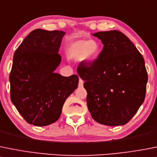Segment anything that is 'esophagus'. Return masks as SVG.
I'll use <instances>...</instances> for the list:
<instances>
[{
	"instance_id": "34e87169",
	"label": "esophagus",
	"mask_w": 157,
	"mask_h": 157,
	"mask_svg": "<svg viewBox=\"0 0 157 157\" xmlns=\"http://www.w3.org/2000/svg\"><path fill=\"white\" fill-rule=\"evenodd\" d=\"M83 80H82L81 78H79V83H78V86H80V87H82V86H83Z\"/></svg>"
}]
</instances>
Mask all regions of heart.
I'll return each instance as SVG.
<instances>
[{"mask_svg":"<svg viewBox=\"0 0 157 157\" xmlns=\"http://www.w3.org/2000/svg\"><path fill=\"white\" fill-rule=\"evenodd\" d=\"M99 50L100 47L95 40L86 41L84 40H78L70 44L67 53L71 58H80L85 61H90L97 57Z\"/></svg>","mask_w":157,"mask_h":157,"instance_id":"heart-1","label":"heart"}]
</instances>
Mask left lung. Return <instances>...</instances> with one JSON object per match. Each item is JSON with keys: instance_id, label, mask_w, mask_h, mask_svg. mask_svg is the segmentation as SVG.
<instances>
[{"instance_id": "left-lung-1", "label": "left lung", "mask_w": 157, "mask_h": 157, "mask_svg": "<svg viewBox=\"0 0 157 157\" xmlns=\"http://www.w3.org/2000/svg\"><path fill=\"white\" fill-rule=\"evenodd\" d=\"M103 44L97 59L77 67L93 119L106 126L127 124L144 101L148 80L143 56L119 30L94 33Z\"/></svg>"}]
</instances>
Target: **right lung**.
Wrapping results in <instances>:
<instances>
[{"label":"right lung","instance_id":"right-lung-1","mask_svg":"<svg viewBox=\"0 0 157 157\" xmlns=\"http://www.w3.org/2000/svg\"><path fill=\"white\" fill-rule=\"evenodd\" d=\"M61 30L36 29L14 52L10 73V100L28 124L37 127L56 122L66 99L77 88L78 76L54 72L60 64Z\"/></svg>","mask_w":157,"mask_h":157}]
</instances>
